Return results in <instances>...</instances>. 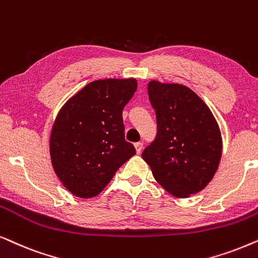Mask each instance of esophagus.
Here are the masks:
<instances>
[{
    "label": "esophagus",
    "mask_w": 258,
    "mask_h": 258,
    "mask_svg": "<svg viewBox=\"0 0 258 258\" xmlns=\"http://www.w3.org/2000/svg\"><path fill=\"white\" fill-rule=\"evenodd\" d=\"M135 147H136V151H137V153H140L142 152V150H143V143H136L135 144Z\"/></svg>",
    "instance_id": "1"
}]
</instances>
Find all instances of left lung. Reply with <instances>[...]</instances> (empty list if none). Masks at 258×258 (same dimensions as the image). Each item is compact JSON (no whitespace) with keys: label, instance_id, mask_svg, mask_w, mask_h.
<instances>
[{"label":"left lung","instance_id":"left-lung-1","mask_svg":"<svg viewBox=\"0 0 258 258\" xmlns=\"http://www.w3.org/2000/svg\"><path fill=\"white\" fill-rule=\"evenodd\" d=\"M147 93L156 109L157 136L142 157L165 190L187 198L203 190L218 169V123L207 104L186 86L152 80Z\"/></svg>","mask_w":258,"mask_h":258}]
</instances>
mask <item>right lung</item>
I'll return each mask as SVG.
<instances>
[{
  "mask_svg": "<svg viewBox=\"0 0 258 258\" xmlns=\"http://www.w3.org/2000/svg\"><path fill=\"white\" fill-rule=\"evenodd\" d=\"M137 86L132 78L89 82L60 109L50 133V158L56 176L73 195L98 196L136 154L125 140L122 109Z\"/></svg>",
  "mask_w": 258,
  "mask_h": 258,
  "instance_id": "right-lung-1",
  "label": "right lung"
}]
</instances>
